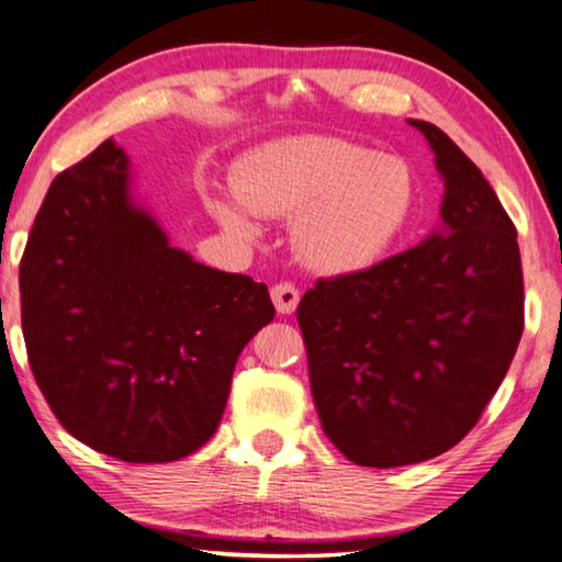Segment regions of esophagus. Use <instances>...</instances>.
Returning a JSON list of instances; mask_svg holds the SVG:
<instances>
[{"label":"esophagus","mask_w":562,"mask_h":562,"mask_svg":"<svg viewBox=\"0 0 562 562\" xmlns=\"http://www.w3.org/2000/svg\"><path fill=\"white\" fill-rule=\"evenodd\" d=\"M271 299H273V306L279 314H293L299 306L301 293L296 286H293V283H276V286L271 289Z\"/></svg>","instance_id":"esophagus-1"}]
</instances>
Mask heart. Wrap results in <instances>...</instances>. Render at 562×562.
I'll return each mask as SVG.
<instances>
[{"instance_id":"b5f03b06","label":"heart","mask_w":562,"mask_h":562,"mask_svg":"<svg viewBox=\"0 0 562 562\" xmlns=\"http://www.w3.org/2000/svg\"><path fill=\"white\" fill-rule=\"evenodd\" d=\"M238 195H215L211 211L238 238L258 233V215L293 218V251L326 276L369 271L390 256L417 211V176L400 155L347 137L304 135L246 155Z\"/></svg>"}]
</instances>
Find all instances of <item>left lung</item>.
<instances>
[{
    "instance_id": "8db88e82",
    "label": "left lung",
    "mask_w": 562,
    "mask_h": 562,
    "mask_svg": "<svg viewBox=\"0 0 562 562\" xmlns=\"http://www.w3.org/2000/svg\"><path fill=\"white\" fill-rule=\"evenodd\" d=\"M442 226L369 271L301 299L311 394L326 437L361 468L425 462L477 425L522 336L517 231L480 168L437 125Z\"/></svg>"
}]
</instances>
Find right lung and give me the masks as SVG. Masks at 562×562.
I'll return each mask as SVG.
<instances>
[{"mask_svg": "<svg viewBox=\"0 0 562 562\" xmlns=\"http://www.w3.org/2000/svg\"><path fill=\"white\" fill-rule=\"evenodd\" d=\"M131 183L112 140L52 180L20 263L22 331L59 425L158 464L213 437L238 353L276 311L266 283L170 246Z\"/></svg>", "mask_w": 562, "mask_h": 562, "instance_id": "add662e5", "label": "right lung"}]
</instances>
